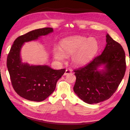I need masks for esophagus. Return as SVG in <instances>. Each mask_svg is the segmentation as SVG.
Returning <instances> with one entry per match:
<instances>
[{
  "instance_id": "34e87169",
  "label": "esophagus",
  "mask_w": 130,
  "mask_h": 130,
  "mask_svg": "<svg viewBox=\"0 0 130 130\" xmlns=\"http://www.w3.org/2000/svg\"><path fill=\"white\" fill-rule=\"evenodd\" d=\"M70 73H72V70L70 69H67L65 70V72L64 74H65V75H67V74H69Z\"/></svg>"
}]
</instances>
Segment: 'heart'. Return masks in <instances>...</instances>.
I'll return each mask as SVG.
<instances>
[{"label":"heart","instance_id":"1","mask_svg":"<svg viewBox=\"0 0 130 130\" xmlns=\"http://www.w3.org/2000/svg\"><path fill=\"white\" fill-rule=\"evenodd\" d=\"M61 49L55 47L53 50L54 58L63 61L65 55H71L72 63L75 66L86 63L99 49V43L94 38L82 36H72L63 39L61 42Z\"/></svg>","mask_w":130,"mask_h":130}]
</instances>
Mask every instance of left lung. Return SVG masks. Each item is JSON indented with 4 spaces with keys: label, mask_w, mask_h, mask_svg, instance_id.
Listing matches in <instances>:
<instances>
[{
    "label": "left lung",
    "mask_w": 130,
    "mask_h": 130,
    "mask_svg": "<svg viewBox=\"0 0 130 130\" xmlns=\"http://www.w3.org/2000/svg\"><path fill=\"white\" fill-rule=\"evenodd\" d=\"M107 45L102 53L87 65L74 69L76 77L73 90L88 104H96L109 99L117 90L126 70V55L120 43L107 34ZM105 65V70L97 68Z\"/></svg>",
    "instance_id": "1"
}]
</instances>
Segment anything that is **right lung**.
Masks as SVG:
<instances>
[{"label": "right lung", "instance_id": "obj_1", "mask_svg": "<svg viewBox=\"0 0 130 130\" xmlns=\"http://www.w3.org/2000/svg\"><path fill=\"white\" fill-rule=\"evenodd\" d=\"M51 27L39 28L18 37L11 47L7 58V67L12 86L18 94L25 99L42 102L56 89L59 78L65 69L54 70L49 66H30L21 61L20 51L23 43L36 40L39 37L53 32Z\"/></svg>", "mask_w": 130, "mask_h": 130}]
</instances>
